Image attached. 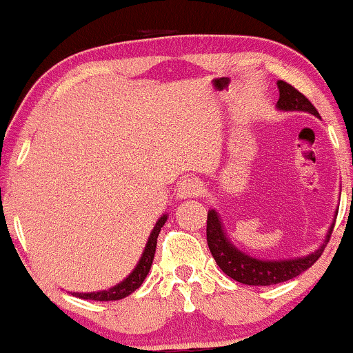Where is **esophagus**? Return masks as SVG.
Listing matches in <instances>:
<instances>
[{
  "instance_id": "obj_1",
  "label": "esophagus",
  "mask_w": 353,
  "mask_h": 353,
  "mask_svg": "<svg viewBox=\"0 0 353 353\" xmlns=\"http://www.w3.org/2000/svg\"><path fill=\"white\" fill-rule=\"evenodd\" d=\"M202 192V184L196 177H185L179 182L177 185V196L182 199H188V197H197Z\"/></svg>"
}]
</instances>
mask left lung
I'll return each mask as SVG.
<instances>
[{
  "label": "left lung",
  "instance_id": "8db88e82",
  "mask_svg": "<svg viewBox=\"0 0 353 353\" xmlns=\"http://www.w3.org/2000/svg\"><path fill=\"white\" fill-rule=\"evenodd\" d=\"M279 101L277 108L282 111H305L310 114L319 117V111L314 108L301 91H297L294 86H290L285 81H279ZM334 224L330 225L329 234H327L325 244L330 241ZM325 244L320 247L319 250L312 252L310 255L302 259H290V261H259V259L249 257L237 250L228 237L224 236L222 224L219 221L216 210L208 212V245L212 254L214 261L221 267L224 274H228L234 281L245 283V285H274L290 279L297 277L302 272H305L309 267H312L319 261L322 255Z\"/></svg>",
  "mask_w": 353,
  "mask_h": 353
}]
</instances>
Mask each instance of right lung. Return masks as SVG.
Masks as SVG:
<instances>
[{"instance_id":"add662e5","label":"right lung","mask_w":353,"mask_h":353,"mask_svg":"<svg viewBox=\"0 0 353 353\" xmlns=\"http://www.w3.org/2000/svg\"><path fill=\"white\" fill-rule=\"evenodd\" d=\"M168 221V216H163L159 221L154 225L151 236H149L148 244H145V249L143 252V257H141L139 264L136 265V269L132 270L128 277L124 279L123 282L117 283V285L112 287L109 290H103V292H91V294H74L78 295L79 299H88V301H99V302H109V301H119V299L128 297L134 292L136 289H139L141 283L144 282L145 275L149 274V269L152 265L154 252H156V244H157V236H159L161 228L164 225V222Z\"/></svg>"}]
</instances>
